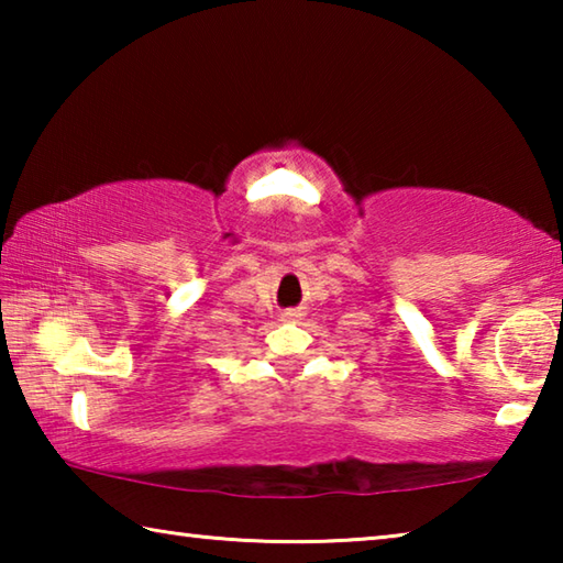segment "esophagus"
I'll return each instance as SVG.
<instances>
[{
	"label": "esophagus",
	"instance_id": "esophagus-1",
	"mask_svg": "<svg viewBox=\"0 0 563 563\" xmlns=\"http://www.w3.org/2000/svg\"><path fill=\"white\" fill-rule=\"evenodd\" d=\"M295 316V312H288V318H292Z\"/></svg>",
	"mask_w": 563,
	"mask_h": 563
}]
</instances>
